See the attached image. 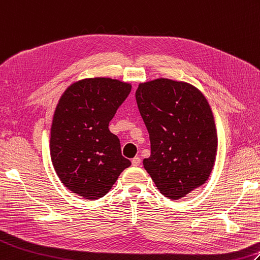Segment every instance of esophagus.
<instances>
[{"label": "esophagus", "instance_id": "obj_1", "mask_svg": "<svg viewBox=\"0 0 260 260\" xmlns=\"http://www.w3.org/2000/svg\"><path fill=\"white\" fill-rule=\"evenodd\" d=\"M140 164H141V158L140 157H134L132 159V165L134 167L140 166Z\"/></svg>", "mask_w": 260, "mask_h": 260}]
</instances>
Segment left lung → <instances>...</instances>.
Returning a JSON list of instances; mask_svg holds the SVG:
<instances>
[{"instance_id":"1","label":"left lung","mask_w":260,"mask_h":260,"mask_svg":"<svg viewBox=\"0 0 260 260\" xmlns=\"http://www.w3.org/2000/svg\"><path fill=\"white\" fill-rule=\"evenodd\" d=\"M135 96L150 141L144 168L165 197H185L207 182L215 164L212 108L197 87L168 78L141 83Z\"/></svg>"}]
</instances>
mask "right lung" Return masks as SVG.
<instances>
[{
  "mask_svg": "<svg viewBox=\"0 0 260 260\" xmlns=\"http://www.w3.org/2000/svg\"><path fill=\"white\" fill-rule=\"evenodd\" d=\"M132 85L108 77L84 78L59 99L51 126V159L71 191L95 201L106 195L131 161L108 124Z\"/></svg>",
  "mask_w": 260,
  "mask_h": 260,
  "instance_id": "1",
  "label": "right lung"
}]
</instances>
